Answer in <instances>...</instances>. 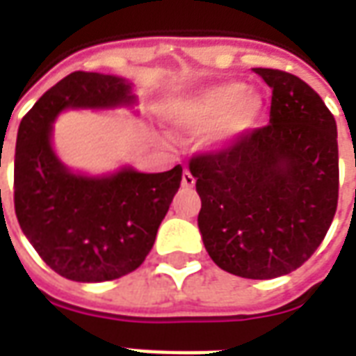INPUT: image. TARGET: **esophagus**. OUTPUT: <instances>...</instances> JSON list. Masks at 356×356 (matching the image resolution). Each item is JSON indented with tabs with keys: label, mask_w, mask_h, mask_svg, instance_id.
<instances>
[{
	"label": "esophagus",
	"mask_w": 356,
	"mask_h": 356,
	"mask_svg": "<svg viewBox=\"0 0 356 356\" xmlns=\"http://www.w3.org/2000/svg\"><path fill=\"white\" fill-rule=\"evenodd\" d=\"M194 183H196V179L193 177V173L188 170L183 171V179H181V185L185 186V188H193Z\"/></svg>",
	"instance_id": "34e87169"
}]
</instances>
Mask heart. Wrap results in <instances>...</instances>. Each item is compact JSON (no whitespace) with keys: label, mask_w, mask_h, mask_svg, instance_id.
Returning <instances> with one entry per match:
<instances>
[{"label":"heart","mask_w":356,"mask_h":356,"mask_svg":"<svg viewBox=\"0 0 356 356\" xmlns=\"http://www.w3.org/2000/svg\"><path fill=\"white\" fill-rule=\"evenodd\" d=\"M263 114V97L238 81L202 88L171 104L165 116L183 131L209 129L208 143L221 148L254 131Z\"/></svg>","instance_id":"1"}]
</instances>
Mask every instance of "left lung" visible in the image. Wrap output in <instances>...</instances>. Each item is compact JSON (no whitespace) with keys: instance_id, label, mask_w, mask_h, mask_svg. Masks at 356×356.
<instances>
[{"instance_id":"obj_1","label":"left lung","mask_w":356,"mask_h":356,"mask_svg":"<svg viewBox=\"0 0 356 356\" xmlns=\"http://www.w3.org/2000/svg\"><path fill=\"white\" fill-rule=\"evenodd\" d=\"M270 120L221 150L193 156L204 246L231 275L268 280L314 254L336 216L337 127L318 93L293 74L254 68Z\"/></svg>"}]
</instances>
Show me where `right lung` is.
<instances>
[{"label":"right lung","mask_w":356,"mask_h":356,"mask_svg":"<svg viewBox=\"0 0 356 356\" xmlns=\"http://www.w3.org/2000/svg\"><path fill=\"white\" fill-rule=\"evenodd\" d=\"M135 101L124 78L72 72L45 91L19 125L15 213L40 257L68 280L106 282L140 267L181 185V165L163 173L122 168L88 177L55 154L51 133L63 110L116 108Z\"/></svg>","instance_id":"1"}]
</instances>
